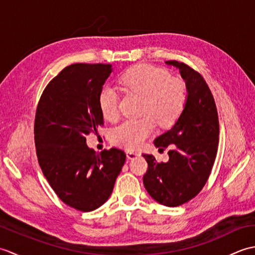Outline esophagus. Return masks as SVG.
Returning <instances> with one entry per match:
<instances>
[{
  "instance_id": "1",
  "label": "esophagus",
  "mask_w": 255,
  "mask_h": 255,
  "mask_svg": "<svg viewBox=\"0 0 255 255\" xmlns=\"http://www.w3.org/2000/svg\"><path fill=\"white\" fill-rule=\"evenodd\" d=\"M126 154H127V158L129 160H133V159L138 158V156H140V153L137 152V151H127Z\"/></svg>"
}]
</instances>
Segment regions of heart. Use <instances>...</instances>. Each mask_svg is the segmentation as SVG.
I'll list each match as a JSON object with an SVG mask.
<instances>
[{"label": "heart", "mask_w": 255, "mask_h": 255, "mask_svg": "<svg viewBox=\"0 0 255 255\" xmlns=\"http://www.w3.org/2000/svg\"><path fill=\"white\" fill-rule=\"evenodd\" d=\"M127 90L144 96L139 119H128L114 129V143L127 150L138 149L155 128V121L161 127L174 124L185 107V88L180 80L172 79L163 69L149 64H138L127 70L121 78ZM119 96L111 86L100 92L99 105L107 121H116L119 116Z\"/></svg>", "instance_id": "b5f03b06"}]
</instances>
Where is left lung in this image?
Returning a JSON list of instances; mask_svg holds the SVG:
<instances>
[{
	"label": "left lung",
	"instance_id": "obj_1",
	"mask_svg": "<svg viewBox=\"0 0 255 255\" xmlns=\"http://www.w3.org/2000/svg\"><path fill=\"white\" fill-rule=\"evenodd\" d=\"M165 64L180 71L186 103L175 124L153 141L159 149L170 147L169 161L158 163L152 154H143L148 163L143 185L155 202L176 207L196 196L207 182L217 154L219 122L213 94L202 75L182 62Z\"/></svg>",
	"mask_w": 255,
	"mask_h": 255
}]
</instances>
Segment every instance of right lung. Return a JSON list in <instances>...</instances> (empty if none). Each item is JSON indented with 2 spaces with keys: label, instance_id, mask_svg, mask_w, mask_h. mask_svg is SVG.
<instances>
[{
  "label": "right lung",
  "instance_id": "add662e5",
  "mask_svg": "<svg viewBox=\"0 0 255 255\" xmlns=\"http://www.w3.org/2000/svg\"><path fill=\"white\" fill-rule=\"evenodd\" d=\"M112 72L111 64H71L47 85L38 103V162L59 198L81 211L95 210L110 198L126 161L123 150L97 153L86 144V136L104 122L99 95Z\"/></svg>",
  "mask_w": 255,
  "mask_h": 255
}]
</instances>
